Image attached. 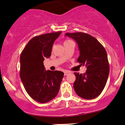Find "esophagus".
Segmentation results:
<instances>
[{"label":"esophagus","instance_id":"esophagus-1","mask_svg":"<svg viewBox=\"0 0 125 125\" xmlns=\"http://www.w3.org/2000/svg\"><path fill=\"white\" fill-rule=\"evenodd\" d=\"M69 73H70V72L69 71H64V75H68L69 74Z\"/></svg>","mask_w":125,"mask_h":125}]
</instances>
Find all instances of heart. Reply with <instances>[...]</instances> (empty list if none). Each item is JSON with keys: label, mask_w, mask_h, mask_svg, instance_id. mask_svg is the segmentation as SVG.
I'll return each instance as SVG.
<instances>
[{"label": "heart", "mask_w": 125, "mask_h": 125, "mask_svg": "<svg viewBox=\"0 0 125 125\" xmlns=\"http://www.w3.org/2000/svg\"><path fill=\"white\" fill-rule=\"evenodd\" d=\"M71 40H65V42H64L63 44H65V43H66L69 42H71Z\"/></svg>", "instance_id": "obj_1"}]
</instances>
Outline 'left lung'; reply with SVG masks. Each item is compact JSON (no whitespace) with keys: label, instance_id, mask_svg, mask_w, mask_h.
<instances>
[{"label":"left lung","instance_id":"1","mask_svg":"<svg viewBox=\"0 0 125 125\" xmlns=\"http://www.w3.org/2000/svg\"><path fill=\"white\" fill-rule=\"evenodd\" d=\"M77 43L80 56L77 62L85 65L86 73H74V89L76 94L85 99H93L99 96L104 89L109 73L106 51L103 45L91 35L84 32L65 34Z\"/></svg>","mask_w":125,"mask_h":125}]
</instances>
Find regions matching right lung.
<instances>
[{
  "label": "right lung",
  "instance_id": "add662e5",
  "mask_svg": "<svg viewBox=\"0 0 125 125\" xmlns=\"http://www.w3.org/2000/svg\"><path fill=\"white\" fill-rule=\"evenodd\" d=\"M61 31L36 36L28 42L20 57V77L30 97L42 103L56 97L64 73L45 71L43 61L51 56L52 45Z\"/></svg>",
  "mask_w": 125,
  "mask_h": 125
}]
</instances>
